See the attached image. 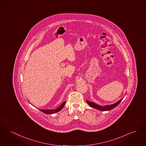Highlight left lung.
Here are the masks:
<instances>
[{
  "instance_id": "1",
  "label": "left lung",
  "mask_w": 146,
  "mask_h": 146,
  "mask_svg": "<svg viewBox=\"0 0 146 146\" xmlns=\"http://www.w3.org/2000/svg\"><path fill=\"white\" fill-rule=\"evenodd\" d=\"M123 99V98L121 99V100H119L118 102L114 103L113 104L109 105H106V106H102L100 105H99L95 104L94 102H89V101H88V100H87V104L89 105V106H91L92 108H94L95 109H97V110L102 111H110V110L114 108H115L117 105H118L119 104V103L121 102Z\"/></svg>"
}]
</instances>
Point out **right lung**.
<instances>
[{"instance_id": "add662e5", "label": "right lung", "mask_w": 146, "mask_h": 146, "mask_svg": "<svg viewBox=\"0 0 146 146\" xmlns=\"http://www.w3.org/2000/svg\"><path fill=\"white\" fill-rule=\"evenodd\" d=\"M66 103V102H64L62 104V105L60 106H59L58 108L54 109V110H43V109H40L39 110L40 111L42 112L43 113H44L45 114H51L57 113L58 112L60 111L63 108L65 104Z\"/></svg>"}]
</instances>
